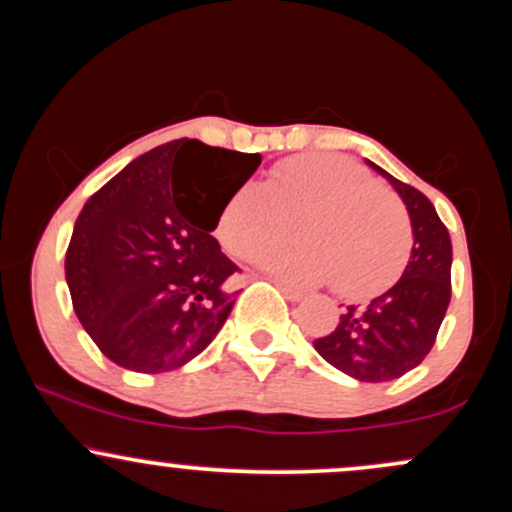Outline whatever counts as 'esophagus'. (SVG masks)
I'll return each instance as SVG.
<instances>
[{
  "mask_svg": "<svg viewBox=\"0 0 512 512\" xmlns=\"http://www.w3.org/2000/svg\"><path fill=\"white\" fill-rule=\"evenodd\" d=\"M276 286H279V291L284 293V296L289 298V301H293V303L303 301V291H298V289H291V286H286V284H276Z\"/></svg>",
  "mask_w": 512,
  "mask_h": 512,
  "instance_id": "34e87169",
  "label": "esophagus"
}]
</instances>
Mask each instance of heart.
Wrapping results in <instances>:
<instances>
[{
    "label": "heart",
    "instance_id": "b5f03b06",
    "mask_svg": "<svg viewBox=\"0 0 512 512\" xmlns=\"http://www.w3.org/2000/svg\"><path fill=\"white\" fill-rule=\"evenodd\" d=\"M291 221L305 245L262 267L293 284L337 281L342 296L358 301L390 289L407 262V209L346 156L301 154L276 163L264 185L248 182L223 204L216 236L233 257L255 262L289 243Z\"/></svg>",
    "mask_w": 512,
    "mask_h": 512
}]
</instances>
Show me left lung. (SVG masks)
<instances>
[{
  "mask_svg": "<svg viewBox=\"0 0 512 512\" xmlns=\"http://www.w3.org/2000/svg\"><path fill=\"white\" fill-rule=\"evenodd\" d=\"M395 187L409 211L411 255L392 289L366 305H346L332 334L315 339V351L361 383L402 378L428 356L450 303L452 243L431 199L366 161Z\"/></svg>",
  "mask_w": 512,
  "mask_h": 512,
  "instance_id": "8db88e82",
  "label": "left lung"
}]
</instances>
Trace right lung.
I'll return each instance as SVG.
<instances>
[{"label":"right lung","instance_id":"right-lung-1","mask_svg":"<svg viewBox=\"0 0 512 512\" xmlns=\"http://www.w3.org/2000/svg\"><path fill=\"white\" fill-rule=\"evenodd\" d=\"M260 154L175 139L139 156L81 209L64 260L74 313L110 361L166 373L231 315L238 267L211 236Z\"/></svg>","mask_w":512,"mask_h":512}]
</instances>
